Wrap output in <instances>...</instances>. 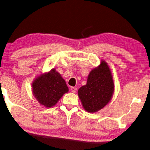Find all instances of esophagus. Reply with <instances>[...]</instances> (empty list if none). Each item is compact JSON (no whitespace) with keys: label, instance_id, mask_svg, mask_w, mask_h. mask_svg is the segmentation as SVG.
Instances as JSON below:
<instances>
[{"label":"esophagus","instance_id":"obj_1","mask_svg":"<svg viewBox=\"0 0 150 150\" xmlns=\"http://www.w3.org/2000/svg\"><path fill=\"white\" fill-rule=\"evenodd\" d=\"M70 90H71V91L72 92V93H76V91H77V88H75V87H71Z\"/></svg>","mask_w":150,"mask_h":150}]
</instances>
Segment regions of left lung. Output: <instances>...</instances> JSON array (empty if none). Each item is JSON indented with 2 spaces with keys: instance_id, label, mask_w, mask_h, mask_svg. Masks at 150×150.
<instances>
[{
  "instance_id": "8db88e82",
  "label": "left lung",
  "mask_w": 150,
  "mask_h": 150,
  "mask_svg": "<svg viewBox=\"0 0 150 150\" xmlns=\"http://www.w3.org/2000/svg\"><path fill=\"white\" fill-rule=\"evenodd\" d=\"M114 92V83L109 66L102 61L89 74L86 84L78 90V96L86 111L94 112L109 102Z\"/></svg>"
}]
</instances>
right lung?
I'll use <instances>...</instances> for the list:
<instances>
[{
  "label": "right lung",
  "mask_w": 150,
  "mask_h": 150,
  "mask_svg": "<svg viewBox=\"0 0 150 150\" xmlns=\"http://www.w3.org/2000/svg\"><path fill=\"white\" fill-rule=\"evenodd\" d=\"M32 87L37 100L45 107H53L68 92L65 80L54 70L37 78Z\"/></svg>",
  "instance_id": "add662e5"
}]
</instances>
